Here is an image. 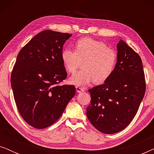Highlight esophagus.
<instances>
[{
    "label": "esophagus",
    "instance_id": "obj_1",
    "mask_svg": "<svg viewBox=\"0 0 154 154\" xmlns=\"http://www.w3.org/2000/svg\"><path fill=\"white\" fill-rule=\"evenodd\" d=\"M75 89H76V92H79V93H80V92H83L84 91V90H83V88H80V87H77L75 88Z\"/></svg>",
    "mask_w": 154,
    "mask_h": 154
}]
</instances>
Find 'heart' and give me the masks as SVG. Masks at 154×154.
<instances>
[{
	"mask_svg": "<svg viewBox=\"0 0 154 154\" xmlns=\"http://www.w3.org/2000/svg\"><path fill=\"white\" fill-rule=\"evenodd\" d=\"M75 51L66 48L62 52V61L69 73H74L81 62L82 70L69 79V83L85 86L92 82L102 83L107 81L114 71L117 54L103 42L90 38L78 40Z\"/></svg>",
	"mask_w": 154,
	"mask_h": 154,
	"instance_id": "b5f03b06",
	"label": "heart"
}]
</instances>
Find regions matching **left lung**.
Masks as SVG:
<instances>
[{"label":"left lung","instance_id":"obj_1","mask_svg":"<svg viewBox=\"0 0 154 154\" xmlns=\"http://www.w3.org/2000/svg\"><path fill=\"white\" fill-rule=\"evenodd\" d=\"M117 51L116 64L111 77L88 90L91 101L86 109L87 117L97 130L105 134L116 133L129 125L146 90L140 57L121 39Z\"/></svg>","mask_w":154,"mask_h":154}]
</instances>
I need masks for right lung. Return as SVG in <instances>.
Masks as SVG:
<instances>
[{
  "mask_svg": "<svg viewBox=\"0 0 154 154\" xmlns=\"http://www.w3.org/2000/svg\"><path fill=\"white\" fill-rule=\"evenodd\" d=\"M69 33L45 30L19 52L11 85L19 112L29 125L43 129L59 119L75 93L73 85H57L66 78L62 61Z\"/></svg>",
  "mask_w": 154,
  "mask_h": 154,
  "instance_id": "obj_1",
  "label": "right lung"
}]
</instances>
